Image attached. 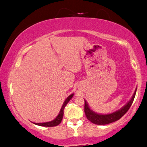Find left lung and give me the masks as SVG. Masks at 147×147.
Listing matches in <instances>:
<instances>
[{
  "label": "left lung",
  "mask_w": 147,
  "mask_h": 147,
  "mask_svg": "<svg viewBox=\"0 0 147 147\" xmlns=\"http://www.w3.org/2000/svg\"><path fill=\"white\" fill-rule=\"evenodd\" d=\"M136 91L137 89H135V91L134 92V94L133 95L131 99L123 108H121L120 110H118V111L111 113V114H99L92 111L90 109L89 106H88L87 101L85 100L84 111L85 115H86L87 118L90 121H91L92 123L96 124V125H106V124L114 122V121L118 120L129 109L133 102H134L135 94H136Z\"/></svg>",
  "instance_id": "8db88e82"
}]
</instances>
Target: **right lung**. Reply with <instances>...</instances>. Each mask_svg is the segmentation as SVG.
<instances>
[{
	"label": "right lung",
	"mask_w": 147,
	"mask_h": 147,
	"mask_svg": "<svg viewBox=\"0 0 147 147\" xmlns=\"http://www.w3.org/2000/svg\"><path fill=\"white\" fill-rule=\"evenodd\" d=\"M74 94H71L69 95L67 98L66 99V100L64 101V104H63L62 108H61L59 114L58 115L57 117L54 119V120L51 121H49V122H45V123H33L35 125H40V126H43V127H54V126H56L61 123V121L62 120L63 116H64V109L65 107H66L67 102L70 100V99L73 97Z\"/></svg>",
	"instance_id": "1"
}]
</instances>
